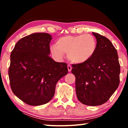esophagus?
I'll return each instance as SVG.
<instances>
[{
  "instance_id": "34e87169",
  "label": "esophagus",
  "mask_w": 128,
  "mask_h": 128,
  "mask_svg": "<svg viewBox=\"0 0 128 128\" xmlns=\"http://www.w3.org/2000/svg\"><path fill=\"white\" fill-rule=\"evenodd\" d=\"M72 67L70 65H68V69L69 72H71V70H72Z\"/></svg>"
}]
</instances>
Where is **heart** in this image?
<instances>
[{"label":"heart","instance_id":"heart-1","mask_svg":"<svg viewBox=\"0 0 128 128\" xmlns=\"http://www.w3.org/2000/svg\"><path fill=\"white\" fill-rule=\"evenodd\" d=\"M97 48L96 40L90 34L66 36L56 40V45L50 47L51 54L58 59H62L64 54L68 59L75 64L88 62L94 56Z\"/></svg>","mask_w":128,"mask_h":128}]
</instances>
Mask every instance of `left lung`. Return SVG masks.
Here are the masks:
<instances>
[{
	"mask_svg": "<svg viewBox=\"0 0 128 128\" xmlns=\"http://www.w3.org/2000/svg\"><path fill=\"white\" fill-rule=\"evenodd\" d=\"M96 39L94 56L82 64H72L76 77V91L84 104L96 106L108 100L120 83V66L118 52L112 42L100 34L92 33Z\"/></svg>",
	"mask_w": 128,
	"mask_h": 128,
	"instance_id": "obj_1",
	"label": "left lung"
}]
</instances>
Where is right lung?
I'll use <instances>...</instances> for the list:
<instances>
[{
  "mask_svg": "<svg viewBox=\"0 0 128 128\" xmlns=\"http://www.w3.org/2000/svg\"><path fill=\"white\" fill-rule=\"evenodd\" d=\"M52 36L36 33L21 38L10 54L8 70L12 92L30 106L48 103L58 81L68 73L67 64L49 56Z\"/></svg>",
  "mask_w": 128,
  "mask_h": 128,
  "instance_id": "right-lung-1",
  "label": "right lung"
}]
</instances>
